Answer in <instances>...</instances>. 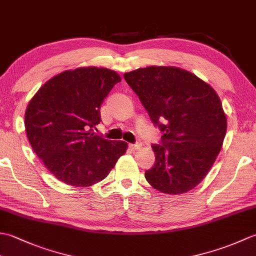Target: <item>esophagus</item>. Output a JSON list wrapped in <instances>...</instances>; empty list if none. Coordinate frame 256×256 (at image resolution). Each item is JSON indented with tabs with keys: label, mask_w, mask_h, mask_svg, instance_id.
<instances>
[{
	"label": "esophagus",
	"mask_w": 256,
	"mask_h": 256,
	"mask_svg": "<svg viewBox=\"0 0 256 256\" xmlns=\"http://www.w3.org/2000/svg\"><path fill=\"white\" fill-rule=\"evenodd\" d=\"M128 148H131L132 150H140V148H142V145L138 144H138H130Z\"/></svg>",
	"instance_id": "34e87169"
}]
</instances>
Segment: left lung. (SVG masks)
<instances>
[{"label":"left lung","instance_id":"8db88e82","mask_svg":"<svg viewBox=\"0 0 256 256\" xmlns=\"http://www.w3.org/2000/svg\"><path fill=\"white\" fill-rule=\"evenodd\" d=\"M124 78L164 132L162 145L152 146L155 164L145 172L146 180L167 194L194 189L211 170L226 133L218 94L196 74L172 66L138 68Z\"/></svg>","mask_w":256,"mask_h":256}]
</instances>
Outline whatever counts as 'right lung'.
I'll return each instance as SVG.
<instances>
[{
    "label": "right lung",
    "instance_id": "1",
    "mask_svg": "<svg viewBox=\"0 0 256 256\" xmlns=\"http://www.w3.org/2000/svg\"><path fill=\"white\" fill-rule=\"evenodd\" d=\"M121 77L106 68L79 67L54 76L25 111V131L42 164L58 180L89 187L103 180L128 143L92 132L101 121L100 106Z\"/></svg>",
    "mask_w": 256,
    "mask_h": 256
}]
</instances>
